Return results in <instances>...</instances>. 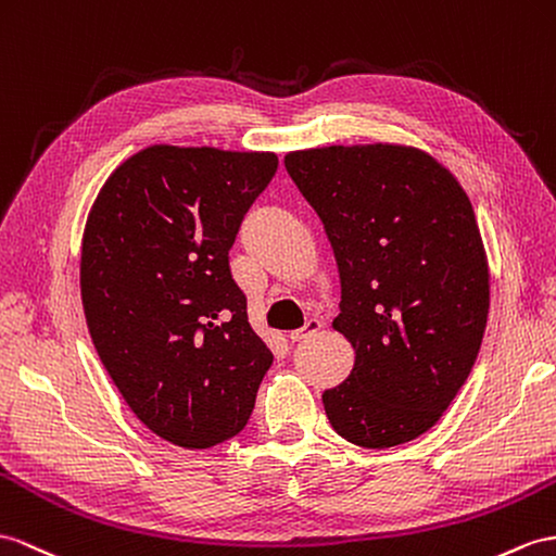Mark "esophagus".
I'll list each match as a JSON object with an SVG mask.
<instances>
[{
  "instance_id": "1",
  "label": "esophagus",
  "mask_w": 556,
  "mask_h": 556,
  "mask_svg": "<svg viewBox=\"0 0 556 556\" xmlns=\"http://www.w3.org/2000/svg\"><path fill=\"white\" fill-rule=\"evenodd\" d=\"M320 330H323V323H320L318 318H311V320H306L304 328L290 332V340H292V342H304V340H308V337L318 334Z\"/></svg>"
}]
</instances>
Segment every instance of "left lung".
<instances>
[{"label": "left lung", "instance_id": "obj_1", "mask_svg": "<svg viewBox=\"0 0 556 556\" xmlns=\"http://www.w3.org/2000/svg\"><path fill=\"white\" fill-rule=\"evenodd\" d=\"M342 280L332 328L354 370L323 394L332 429L391 448L434 427L467 382L489 320V262L471 202L439 162L405 146L286 155Z\"/></svg>", "mask_w": 556, "mask_h": 556}]
</instances>
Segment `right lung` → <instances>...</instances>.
<instances>
[{"label":"right lung","instance_id":"1","mask_svg":"<svg viewBox=\"0 0 556 556\" xmlns=\"http://www.w3.org/2000/svg\"><path fill=\"white\" fill-rule=\"evenodd\" d=\"M274 153L151 146L89 212L79 288L91 342L141 422L181 448L245 429L274 354L228 266Z\"/></svg>","mask_w":556,"mask_h":556}]
</instances>
